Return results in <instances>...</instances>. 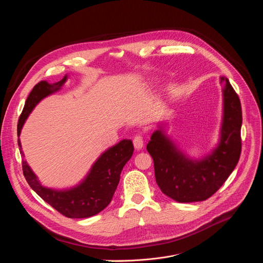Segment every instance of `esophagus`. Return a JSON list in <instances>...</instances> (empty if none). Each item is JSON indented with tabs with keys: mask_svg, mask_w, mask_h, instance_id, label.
I'll list each match as a JSON object with an SVG mask.
<instances>
[{
	"mask_svg": "<svg viewBox=\"0 0 263 263\" xmlns=\"http://www.w3.org/2000/svg\"><path fill=\"white\" fill-rule=\"evenodd\" d=\"M133 144L136 149H140L143 146V139L141 135H136L133 139Z\"/></svg>",
	"mask_w": 263,
	"mask_h": 263,
	"instance_id": "34e87169",
	"label": "esophagus"
}]
</instances>
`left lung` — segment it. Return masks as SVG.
Masks as SVG:
<instances>
[{"label":"left lung","mask_w":263,"mask_h":263,"mask_svg":"<svg viewBox=\"0 0 263 263\" xmlns=\"http://www.w3.org/2000/svg\"><path fill=\"white\" fill-rule=\"evenodd\" d=\"M223 85V117L220 139L212 153L193 160L182 153L161 129L156 130L146 149L154 161L155 178L161 192L180 203L205 201L214 195L235 168L241 152V105L229 80Z\"/></svg>","instance_id":"obj_1"}]
</instances>
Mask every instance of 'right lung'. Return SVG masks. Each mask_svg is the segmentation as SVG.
<instances>
[{
    "label": "right lung",
    "instance_id": "right-lung-1",
    "mask_svg": "<svg viewBox=\"0 0 263 263\" xmlns=\"http://www.w3.org/2000/svg\"><path fill=\"white\" fill-rule=\"evenodd\" d=\"M67 76L59 82L50 84L42 81L36 84L26 100L17 124V136L33 108L44 98L56 92L65 83ZM21 155L24 156L20 138L17 139ZM134 151L130 139H124L105 151L92 165L86 178L69 190L56 191L43 186L28 163L23 160V173L31 189L45 202L62 215L69 218H85L98 214L112 200L120 182L121 173Z\"/></svg>",
    "mask_w": 263,
    "mask_h": 263
}]
</instances>
